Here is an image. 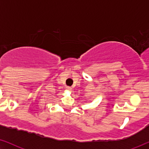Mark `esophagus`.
I'll return each mask as SVG.
<instances>
[{
	"label": "esophagus",
	"instance_id": "obj_1",
	"mask_svg": "<svg viewBox=\"0 0 149 149\" xmlns=\"http://www.w3.org/2000/svg\"><path fill=\"white\" fill-rule=\"evenodd\" d=\"M66 89H68V91H72V88L70 87H66Z\"/></svg>",
	"mask_w": 149,
	"mask_h": 149
}]
</instances>
